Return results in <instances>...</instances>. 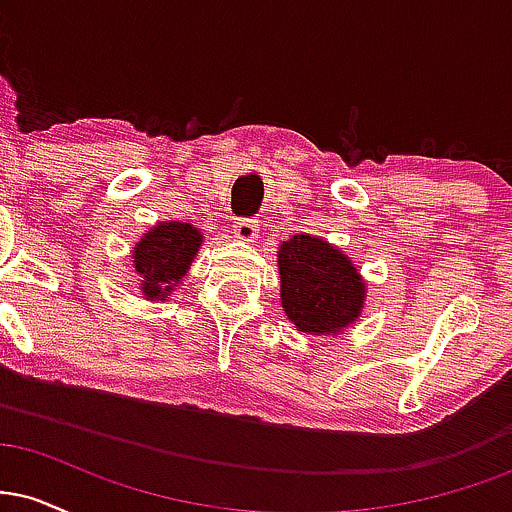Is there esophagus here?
I'll return each instance as SVG.
<instances>
[{
    "mask_svg": "<svg viewBox=\"0 0 512 512\" xmlns=\"http://www.w3.org/2000/svg\"><path fill=\"white\" fill-rule=\"evenodd\" d=\"M257 231H260V226H257L255 219H236V223H233V233L243 243H255Z\"/></svg>",
    "mask_w": 512,
    "mask_h": 512,
    "instance_id": "esophagus-1",
    "label": "esophagus"
}]
</instances>
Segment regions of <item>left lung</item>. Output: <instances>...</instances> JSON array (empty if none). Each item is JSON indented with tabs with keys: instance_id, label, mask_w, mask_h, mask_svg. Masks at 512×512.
<instances>
[{
	"instance_id": "1",
	"label": "left lung",
	"mask_w": 512,
	"mask_h": 512,
	"mask_svg": "<svg viewBox=\"0 0 512 512\" xmlns=\"http://www.w3.org/2000/svg\"><path fill=\"white\" fill-rule=\"evenodd\" d=\"M281 308L298 332L337 337L361 317L368 286L354 260L325 238L298 233L276 250Z\"/></svg>"
}]
</instances>
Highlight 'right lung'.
Segmentation results:
<instances>
[{"label":"right lung","instance_id":"right-lung-1","mask_svg":"<svg viewBox=\"0 0 512 512\" xmlns=\"http://www.w3.org/2000/svg\"><path fill=\"white\" fill-rule=\"evenodd\" d=\"M204 236L185 221H158L134 243L132 257L139 274V293L146 301H168L190 272Z\"/></svg>","mask_w":512,"mask_h":512}]
</instances>
